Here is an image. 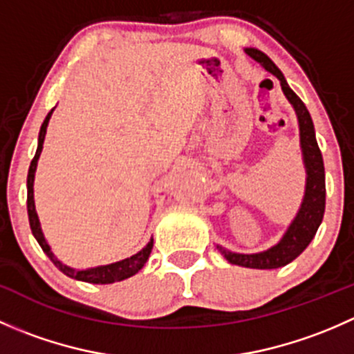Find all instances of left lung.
Returning <instances> with one entry per match:
<instances>
[{
    "instance_id": "8db88e82",
    "label": "left lung",
    "mask_w": 354,
    "mask_h": 354,
    "mask_svg": "<svg viewBox=\"0 0 354 354\" xmlns=\"http://www.w3.org/2000/svg\"><path fill=\"white\" fill-rule=\"evenodd\" d=\"M245 53L281 82V88H283L289 104L295 109L299 128V149H301L303 166H305L306 173L305 194H303L301 205L288 230L284 231L283 238L270 248L257 253L231 252L221 245H216V248L227 262L234 263V266L248 267V269H279V267L292 262L310 245L322 223L324 210H326V169H324L322 152L317 144L312 116H310L306 106L291 91L284 75L266 53L255 48H245Z\"/></svg>"
}]
</instances>
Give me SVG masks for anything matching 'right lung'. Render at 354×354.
Masks as SVG:
<instances>
[{"instance_id": "right-lung-1", "label": "right lung", "mask_w": 354, "mask_h": 354, "mask_svg": "<svg viewBox=\"0 0 354 354\" xmlns=\"http://www.w3.org/2000/svg\"><path fill=\"white\" fill-rule=\"evenodd\" d=\"M51 109L46 116L44 123H42L41 131H39V140H37V151H35L34 159H32L30 167H28V176H27V212H28V223H30V230L34 238L37 240V243L41 245V248L44 250L46 255L51 259V262L62 270L63 274H66L68 277L77 281H84V283L91 284H111V283H120V281L128 279V277L135 276L142 267L145 266V262L149 260V255L152 252V246H154V240L151 238L147 245L137 252L135 255L128 257V259L120 260V262L108 263V266H97V267H88V269H75V267L66 266L63 263L58 257L55 255V252L51 250V245L46 240L44 233H42L41 221H39L37 210H35V202H34V180H35V171H37V160L41 157L42 145H44L46 138V130H48L49 120H51Z\"/></svg>"}]
</instances>
